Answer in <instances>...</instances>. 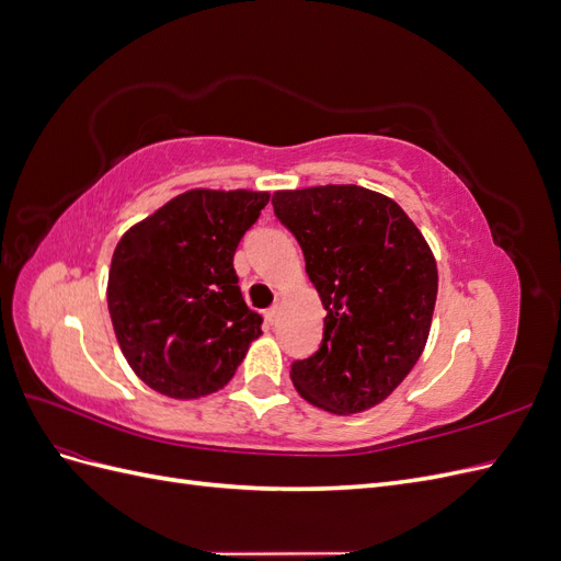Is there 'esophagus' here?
<instances>
[{"instance_id": "1", "label": "esophagus", "mask_w": 561, "mask_h": 561, "mask_svg": "<svg viewBox=\"0 0 561 561\" xmlns=\"http://www.w3.org/2000/svg\"><path fill=\"white\" fill-rule=\"evenodd\" d=\"M278 311H280V307H278V304H274V307H271V309H266V322H271V325H274V322H276V318H278Z\"/></svg>"}]
</instances>
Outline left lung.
Here are the masks:
<instances>
[{"label":"left lung","mask_w":561,"mask_h":561,"mask_svg":"<svg viewBox=\"0 0 561 561\" xmlns=\"http://www.w3.org/2000/svg\"><path fill=\"white\" fill-rule=\"evenodd\" d=\"M271 203L328 311L318 351L293 363V383L332 414L369 410L426 346L437 297L433 252L396 201L358 184L276 192Z\"/></svg>","instance_id":"1"}]
</instances>
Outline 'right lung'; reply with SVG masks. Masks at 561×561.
<instances>
[{
  "instance_id": "1",
  "label": "right lung",
  "mask_w": 561,
  "mask_h": 561,
  "mask_svg": "<svg viewBox=\"0 0 561 561\" xmlns=\"http://www.w3.org/2000/svg\"><path fill=\"white\" fill-rule=\"evenodd\" d=\"M266 203V192L194 190L118 241L107 307L118 346L149 388L178 400L215 393L262 334L233 252Z\"/></svg>"
}]
</instances>
